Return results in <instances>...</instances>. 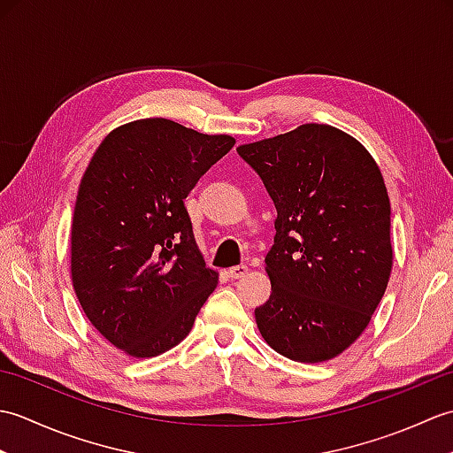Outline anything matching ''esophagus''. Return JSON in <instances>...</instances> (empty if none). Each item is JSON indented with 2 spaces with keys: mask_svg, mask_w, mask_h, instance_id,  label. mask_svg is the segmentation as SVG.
Instances as JSON below:
<instances>
[{
  "mask_svg": "<svg viewBox=\"0 0 453 453\" xmlns=\"http://www.w3.org/2000/svg\"><path fill=\"white\" fill-rule=\"evenodd\" d=\"M247 273H249V268H247L245 265H237V266H232V268H229V271H227L229 278H234V280H237V278H243Z\"/></svg>",
  "mask_w": 453,
  "mask_h": 453,
  "instance_id": "obj_1",
  "label": "esophagus"
}]
</instances>
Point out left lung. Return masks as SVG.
<instances>
[{"label":"left lung","instance_id":"obj_1","mask_svg":"<svg viewBox=\"0 0 453 453\" xmlns=\"http://www.w3.org/2000/svg\"><path fill=\"white\" fill-rule=\"evenodd\" d=\"M237 153L278 214L258 331L286 358L331 360L364 333L389 282L391 204L378 163L329 124H302Z\"/></svg>","mask_w":453,"mask_h":453}]
</instances>
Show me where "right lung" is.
I'll list each match as a JSON object with an SVG mask.
<instances>
[{"instance_id":"right-lung-1","label":"right lung","mask_w":453,"mask_h":453,"mask_svg":"<svg viewBox=\"0 0 453 453\" xmlns=\"http://www.w3.org/2000/svg\"><path fill=\"white\" fill-rule=\"evenodd\" d=\"M234 143L142 119L114 128L93 153L73 208L72 282L91 325L124 354L171 350L216 290L185 198Z\"/></svg>"}]
</instances>
